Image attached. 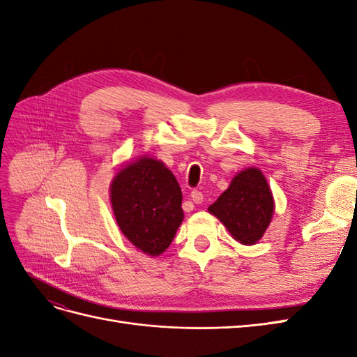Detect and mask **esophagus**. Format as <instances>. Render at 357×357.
Wrapping results in <instances>:
<instances>
[{
  "instance_id": "obj_1",
  "label": "esophagus",
  "mask_w": 357,
  "mask_h": 357,
  "mask_svg": "<svg viewBox=\"0 0 357 357\" xmlns=\"http://www.w3.org/2000/svg\"><path fill=\"white\" fill-rule=\"evenodd\" d=\"M190 198H192V201L195 202V204H202V201H204L202 192H199V190H197V189L190 192Z\"/></svg>"
}]
</instances>
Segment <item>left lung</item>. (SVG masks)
<instances>
[{
	"instance_id": "obj_1",
	"label": "left lung",
	"mask_w": 357,
	"mask_h": 357,
	"mask_svg": "<svg viewBox=\"0 0 357 357\" xmlns=\"http://www.w3.org/2000/svg\"><path fill=\"white\" fill-rule=\"evenodd\" d=\"M208 211L226 226L234 240L256 244L274 214L273 193L261 169L250 167L240 171Z\"/></svg>"
}]
</instances>
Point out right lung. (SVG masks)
<instances>
[{
	"mask_svg": "<svg viewBox=\"0 0 357 357\" xmlns=\"http://www.w3.org/2000/svg\"><path fill=\"white\" fill-rule=\"evenodd\" d=\"M110 201L122 234L149 256L167 250L185 218L174 174L149 156L119 169L110 186Z\"/></svg>",
	"mask_w": 357,
	"mask_h": 357,
	"instance_id": "1",
	"label": "right lung"
}]
</instances>
